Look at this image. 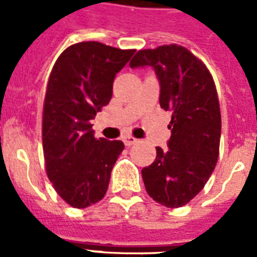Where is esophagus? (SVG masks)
<instances>
[{
  "label": "esophagus",
  "mask_w": 257,
  "mask_h": 257,
  "mask_svg": "<svg viewBox=\"0 0 257 257\" xmlns=\"http://www.w3.org/2000/svg\"><path fill=\"white\" fill-rule=\"evenodd\" d=\"M122 141H124V144L126 145V147H131V145L136 144L137 139H135V137L132 136H124L122 137Z\"/></svg>",
  "instance_id": "1"
}]
</instances>
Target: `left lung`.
<instances>
[{"label":"left lung","instance_id":"1","mask_svg":"<svg viewBox=\"0 0 257 257\" xmlns=\"http://www.w3.org/2000/svg\"><path fill=\"white\" fill-rule=\"evenodd\" d=\"M131 68L152 66L160 82V106L171 110L168 151L141 171L145 189L168 208L189 203L204 188L219 157L221 116L209 70L184 46L139 50Z\"/></svg>","mask_w":257,"mask_h":257}]
</instances>
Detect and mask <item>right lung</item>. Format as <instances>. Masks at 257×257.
<instances>
[{"label": "right lung", "instance_id": "add662e5", "mask_svg": "<svg viewBox=\"0 0 257 257\" xmlns=\"http://www.w3.org/2000/svg\"><path fill=\"white\" fill-rule=\"evenodd\" d=\"M136 50L101 42H78L60 54L50 73L42 116L46 173L74 208H86L106 193L120 140H97L90 121L112 98L113 81Z\"/></svg>", "mask_w": 257, "mask_h": 257}]
</instances>
